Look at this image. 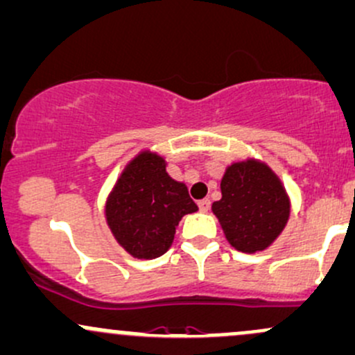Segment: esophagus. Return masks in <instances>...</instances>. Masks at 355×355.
<instances>
[{
	"instance_id": "esophagus-1",
	"label": "esophagus",
	"mask_w": 355,
	"mask_h": 355,
	"mask_svg": "<svg viewBox=\"0 0 355 355\" xmlns=\"http://www.w3.org/2000/svg\"><path fill=\"white\" fill-rule=\"evenodd\" d=\"M198 207H200L201 213H208L209 207H211V203H209V200H201V201H198Z\"/></svg>"
}]
</instances>
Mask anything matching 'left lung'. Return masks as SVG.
Returning a JSON list of instances; mask_svg holds the SVG:
<instances>
[{"label":"left lung","instance_id":"1","mask_svg":"<svg viewBox=\"0 0 355 355\" xmlns=\"http://www.w3.org/2000/svg\"><path fill=\"white\" fill-rule=\"evenodd\" d=\"M222 200L211 205L225 239L245 254L264 252L283 234L291 215V198L268 162L255 157L225 169Z\"/></svg>","mask_w":355,"mask_h":355}]
</instances>
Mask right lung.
<instances>
[{"label": "right lung", "instance_id": "1", "mask_svg": "<svg viewBox=\"0 0 355 355\" xmlns=\"http://www.w3.org/2000/svg\"><path fill=\"white\" fill-rule=\"evenodd\" d=\"M198 211L188 186L167 173L159 152L142 148L127 162L105 201V220L116 243L135 259L171 249L181 218Z\"/></svg>", "mask_w": 355, "mask_h": 355}]
</instances>
